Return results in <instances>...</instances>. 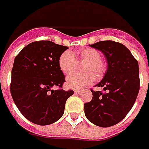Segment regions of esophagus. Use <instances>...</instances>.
Returning <instances> with one entry per match:
<instances>
[{"instance_id":"34e87169","label":"esophagus","mask_w":149,"mask_h":149,"mask_svg":"<svg viewBox=\"0 0 149 149\" xmlns=\"http://www.w3.org/2000/svg\"><path fill=\"white\" fill-rule=\"evenodd\" d=\"M74 93L75 94H79V93H81V90L80 89H75L74 90Z\"/></svg>"}]
</instances>
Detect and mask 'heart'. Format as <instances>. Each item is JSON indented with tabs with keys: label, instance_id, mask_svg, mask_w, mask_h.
I'll return each mask as SVG.
<instances>
[{
	"label": "heart",
	"instance_id": "obj_1",
	"mask_svg": "<svg viewBox=\"0 0 149 149\" xmlns=\"http://www.w3.org/2000/svg\"><path fill=\"white\" fill-rule=\"evenodd\" d=\"M75 57L86 62L83 70L85 74H73L66 78V85L68 88L79 89L86 85H89L95 80V75L100 77L105 70V65L101 60V54L95 49L88 48L79 51L70 52L69 50L64 51L59 58V66L64 74H70L76 67ZM95 74L94 75L93 73Z\"/></svg>",
	"mask_w": 149,
	"mask_h": 149
}]
</instances>
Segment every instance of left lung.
Listing matches in <instances>:
<instances>
[{
	"label": "left lung",
	"instance_id": "1",
	"mask_svg": "<svg viewBox=\"0 0 149 149\" xmlns=\"http://www.w3.org/2000/svg\"><path fill=\"white\" fill-rule=\"evenodd\" d=\"M104 54L108 68L98 87L104 92L91 90L93 99L84 104V113L92 123L107 128L123 120L139 91L138 61L123 44L104 40L89 45Z\"/></svg>",
	"mask_w": 149,
	"mask_h": 149
}]
</instances>
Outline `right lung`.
<instances>
[{"label":"right lung","instance_id":"1","mask_svg":"<svg viewBox=\"0 0 149 149\" xmlns=\"http://www.w3.org/2000/svg\"><path fill=\"white\" fill-rule=\"evenodd\" d=\"M67 46L49 40L27 45L15 58L10 94L24 117L38 125H49L62 117L65 102L73 90L62 85L65 75L59 66L60 54ZM59 90H53V87Z\"/></svg>","mask_w":149,"mask_h":149}]
</instances>
